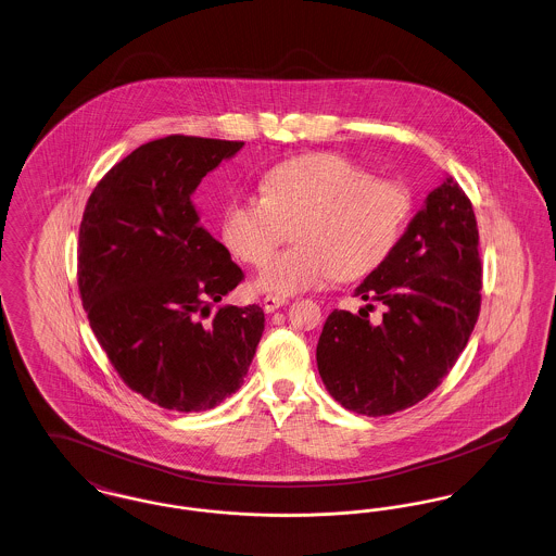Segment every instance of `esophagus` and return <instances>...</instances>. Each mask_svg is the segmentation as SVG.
I'll list each match as a JSON object with an SVG mask.
<instances>
[{
  "label": "esophagus",
  "instance_id": "1",
  "mask_svg": "<svg viewBox=\"0 0 556 556\" xmlns=\"http://www.w3.org/2000/svg\"><path fill=\"white\" fill-rule=\"evenodd\" d=\"M290 300L281 298V295H266L265 298V313H275L277 308L286 306Z\"/></svg>",
  "mask_w": 556,
  "mask_h": 556
}]
</instances>
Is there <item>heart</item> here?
<instances>
[{"label":"heart","mask_w":556,"mask_h":556,"mask_svg":"<svg viewBox=\"0 0 556 556\" xmlns=\"http://www.w3.org/2000/svg\"><path fill=\"white\" fill-rule=\"evenodd\" d=\"M265 198H236L220 218L225 245L263 266L296 227L299 245L256 277L261 290L300 293L336 279L363 277L381 265L410 214V191L336 154L281 162L263 181Z\"/></svg>","instance_id":"obj_1"}]
</instances>
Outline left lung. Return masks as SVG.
Here are the masks:
<instances>
[{
  "label": "left lung",
  "mask_w": 556,
  "mask_h": 556,
  "mask_svg": "<svg viewBox=\"0 0 556 556\" xmlns=\"http://www.w3.org/2000/svg\"><path fill=\"white\" fill-rule=\"evenodd\" d=\"M473 206L446 177L425 198L392 254L354 290L379 324L333 311L318 338V375L344 408L383 417L421 402L454 367L481 302Z\"/></svg>",
  "instance_id": "8db88e82"
}]
</instances>
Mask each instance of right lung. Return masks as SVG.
Instances as JSON below:
<instances>
[{"mask_svg":"<svg viewBox=\"0 0 556 556\" xmlns=\"http://www.w3.org/2000/svg\"><path fill=\"white\" fill-rule=\"evenodd\" d=\"M243 141L170 135L139 146L93 189L79 229L83 308L132 392L200 413L236 394L265 331L261 306H212L243 273L200 225L202 179Z\"/></svg>","mask_w":556,"mask_h":556,"instance_id":"right-lung-1","label":"right lung"}]
</instances>
